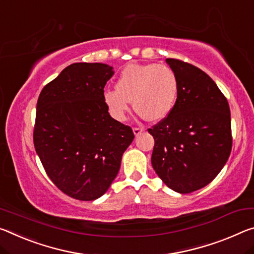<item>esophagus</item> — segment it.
Segmentation results:
<instances>
[{"label":"esophagus","instance_id":"obj_1","mask_svg":"<svg viewBox=\"0 0 254 254\" xmlns=\"http://www.w3.org/2000/svg\"><path fill=\"white\" fill-rule=\"evenodd\" d=\"M143 127H133V133L135 136H138L139 134H141V132H143Z\"/></svg>","mask_w":254,"mask_h":254}]
</instances>
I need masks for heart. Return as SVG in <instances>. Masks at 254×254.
Listing matches in <instances>:
<instances>
[{
    "label": "heart",
    "instance_id": "heart-1",
    "mask_svg": "<svg viewBox=\"0 0 254 254\" xmlns=\"http://www.w3.org/2000/svg\"><path fill=\"white\" fill-rule=\"evenodd\" d=\"M179 79L171 67L157 63L130 64L121 72L115 89H106L104 103L113 118L126 119L130 100L134 110L149 122H159L174 110Z\"/></svg>",
    "mask_w": 254,
    "mask_h": 254
}]
</instances>
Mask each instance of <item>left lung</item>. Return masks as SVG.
Listing matches in <instances>:
<instances>
[{"label":"left lung","instance_id":"left-lung-1","mask_svg":"<svg viewBox=\"0 0 254 254\" xmlns=\"http://www.w3.org/2000/svg\"><path fill=\"white\" fill-rule=\"evenodd\" d=\"M166 63L178 75L179 96L171 114L148 128L151 164L168 188L191 193L210 183L231 155V111L206 72L176 59Z\"/></svg>","mask_w":254,"mask_h":254}]
</instances>
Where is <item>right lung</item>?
Instances as JSON below:
<instances>
[{"label": "right lung", "instance_id": "1", "mask_svg": "<svg viewBox=\"0 0 254 254\" xmlns=\"http://www.w3.org/2000/svg\"><path fill=\"white\" fill-rule=\"evenodd\" d=\"M114 74L103 63H73L40 92L34 144L46 174L71 198L105 193L133 141L128 126L111 118L103 94Z\"/></svg>", "mask_w": 254, "mask_h": 254}]
</instances>
